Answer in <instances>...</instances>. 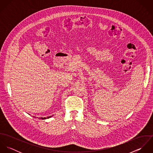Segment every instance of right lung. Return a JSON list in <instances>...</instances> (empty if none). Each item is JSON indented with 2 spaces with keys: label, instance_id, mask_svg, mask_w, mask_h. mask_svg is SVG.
<instances>
[{
  "label": "right lung",
  "instance_id": "1",
  "mask_svg": "<svg viewBox=\"0 0 153 153\" xmlns=\"http://www.w3.org/2000/svg\"><path fill=\"white\" fill-rule=\"evenodd\" d=\"M52 116H49V117H47V118H46V117H44V118H39L40 119H42V120H45V119H47V118H51ZM36 118V117H35Z\"/></svg>",
  "mask_w": 153,
  "mask_h": 153
}]
</instances>
